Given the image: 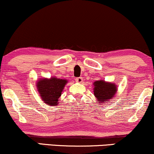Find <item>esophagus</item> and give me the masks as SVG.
<instances>
[{
	"label": "esophagus",
	"mask_w": 154,
	"mask_h": 154,
	"mask_svg": "<svg viewBox=\"0 0 154 154\" xmlns=\"http://www.w3.org/2000/svg\"><path fill=\"white\" fill-rule=\"evenodd\" d=\"M76 82H78V83H82V81H83V79L82 78V77H77V78L75 79Z\"/></svg>",
	"instance_id": "esophagus-1"
}]
</instances>
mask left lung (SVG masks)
<instances>
[{
    "label": "left lung",
    "instance_id": "obj_1",
    "mask_svg": "<svg viewBox=\"0 0 154 154\" xmlns=\"http://www.w3.org/2000/svg\"><path fill=\"white\" fill-rule=\"evenodd\" d=\"M93 93L98 103H104L111 100L115 96L117 92V85L113 82H106L103 79L95 81L93 82Z\"/></svg>",
    "mask_w": 154,
    "mask_h": 154
}]
</instances>
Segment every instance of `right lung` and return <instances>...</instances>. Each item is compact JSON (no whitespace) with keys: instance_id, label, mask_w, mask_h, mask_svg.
<instances>
[{"instance_id":"right-lung-1","label":"right lung","mask_w":154,"mask_h":154,"mask_svg":"<svg viewBox=\"0 0 154 154\" xmlns=\"http://www.w3.org/2000/svg\"><path fill=\"white\" fill-rule=\"evenodd\" d=\"M68 80L53 76L51 78H40L37 81L36 87L41 99L48 106H57L59 98Z\"/></svg>"}]
</instances>
